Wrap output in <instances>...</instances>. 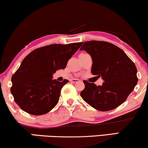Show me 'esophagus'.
<instances>
[{
  "mask_svg": "<svg viewBox=\"0 0 148 148\" xmlns=\"http://www.w3.org/2000/svg\"><path fill=\"white\" fill-rule=\"evenodd\" d=\"M79 80L78 79H70V82H71L73 83H76L77 82H79Z\"/></svg>",
  "mask_w": 148,
  "mask_h": 148,
  "instance_id": "34e87169",
  "label": "esophagus"
}]
</instances>
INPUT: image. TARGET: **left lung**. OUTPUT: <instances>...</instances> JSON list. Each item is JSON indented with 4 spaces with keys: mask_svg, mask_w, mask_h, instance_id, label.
<instances>
[{
    "mask_svg": "<svg viewBox=\"0 0 148 148\" xmlns=\"http://www.w3.org/2000/svg\"><path fill=\"white\" fill-rule=\"evenodd\" d=\"M80 50L90 55L91 73L104 82L97 86L84 80L80 92L90 106L100 111L113 110L124 102L136 85V67L125 52L112 43L92 40L84 42Z\"/></svg>",
    "mask_w": 148,
    "mask_h": 148,
    "instance_id": "obj_1",
    "label": "left lung"
}]
</instances>
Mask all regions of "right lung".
Segmentation results:
<instances>
[{"instance_id":"add662e5","label":"right lung","mask_w":148,"mask_h":148,"mask_svg":"<svg viewBox=\"0 0 148 148\" xmlns=\"http://www.w3.org/2000/svg\"><path fill=\"white\" fill-rule=\"evenodd\" d=\"M82 44H53L36 49L27 55L12 75L10 90L22 110L33 115H42L57 105L61 89L69 80L53 79V74L66 68Z\"/></svg>"}]
</instances>
